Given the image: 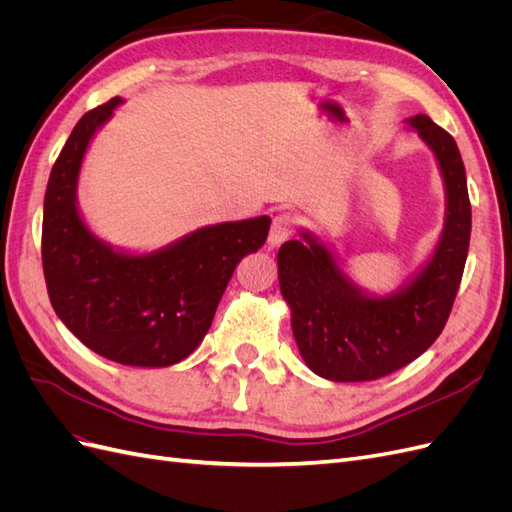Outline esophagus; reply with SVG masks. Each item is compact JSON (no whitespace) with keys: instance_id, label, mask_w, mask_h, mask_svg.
<instances>
[{"instance_id":"34e87169","label":"esophagus","mask_w":512,"mask_h":512,"mask_svg":"<svg viewBox=\"0 0 512 512\" xmlns=\"http://www.w3.org/2000/svg\"><path fill=\"white\" fill-rule=\"evenodd\" d=\"M294 230H297V218L290 213H282L277 215L271 224V232H269V245H282L286 239H290L294 235Z\"/></svg>"}]
</instances>
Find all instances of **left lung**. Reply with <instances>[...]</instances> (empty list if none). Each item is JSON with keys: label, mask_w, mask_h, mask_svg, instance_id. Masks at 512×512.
Masks as SVG:
<instances>
[{"label": "left lung", "mask_w": 512, "mask_h": 512, "mask_svg": "<svg viewBox=\"0 0 512 512\" xmlns=\"http://www.w3.org/2000/svg\"><path fill=\"white\" fill-rule=\"evenodd\" d=\"M438 160L446 215L431 258L391 294H369L337 265L314 232L286 241L277 252V277L290 307L294 342L305 365L333 382L389 376L421 356L451 314L466 267L472 207L455 138L427 115L406 119Z\"/></svg>", "instance_id": "obj_1"}]
</instances>
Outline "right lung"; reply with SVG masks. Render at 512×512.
Returning a JSON list of instances; mask_svg holds the SVG:
<instances>
[{"mask_svg": "<svg viewBox=\"0 0 512 512\" xmlns=\"http://www.w3.org/2000/svg\"><path fill=\"white\" fill-rule=\"evenodd\" d=\"M121 102L85 113L51 170L44 280L55 314L89 350L121 365L168 367L203 342L232 273L267 241L271 218L203 226L147 254L98 239L79 211L76 188L91 138Z\"/></svg>", "mask_w": 512, "mask_h": 512, "instance_id": "obj_1", "label": "right lung"}]
</instances>
